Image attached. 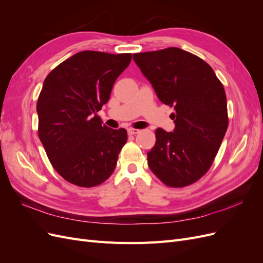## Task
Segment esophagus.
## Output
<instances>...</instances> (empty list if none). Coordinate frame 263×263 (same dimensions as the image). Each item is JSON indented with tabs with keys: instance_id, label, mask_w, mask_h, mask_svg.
I'll list each match as a JSON object with an SVG mask.
<instances>
[{
	"instance_id": "34e87169",
	"label": "esophagus",
	"mask_w": 263,
	"mask_h": 263,
	"mask_svg": "<svg viewBox=\"0 0 263 263\" xmlns=\"http://www.w3.org/2000/svg\"><path fill=\"white\" fill-rule=\"evenodd\" d=\"M127 132H128L129 135H136V134H138L140 130H139V129H135V128H128V129H127Z\"/></svg>"
}]
</instances>
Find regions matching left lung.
Returning <instances> with one entry per match:
<instances>
[{"label": "left lung", "mask_w": 263, "mask_h": 263, "mask_svg": "<svg viewBox=\"0 0 263 263\" xmlns=\"http://www.w3.org/2000/svg\"><path fill=\"white\" fill-rule=\"evenodd\" d=\"M133 58L158 99L176 109L173 132L156 130L149 168L168 186H186L208 172L226 134L224 86L204 60L177 47Z\"/></svg>", "instance_id": "left-lung-1"}]
</instances>
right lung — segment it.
<instances>
[{"label":"right lung","instance_id":"obj_1","mask_svg":"<svg viewBox=\"0 0 263 263\" xmlns=\"http://www.w3.org/2000/svg\"><path fill=\"white\" fill-rule=\"evenodd\" d=\"M132 53L85 50L45 79L37 102L38 135L54 170L78 186H97L116 168L125 128L102 125L98 112L110 98Z\"/></svg>","mask_w":263,"mask_h":263}]
</instances>
